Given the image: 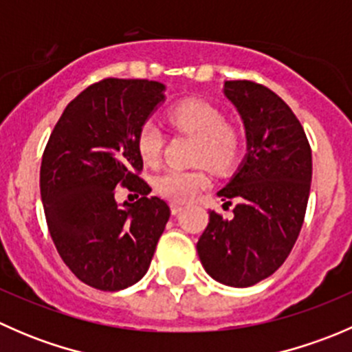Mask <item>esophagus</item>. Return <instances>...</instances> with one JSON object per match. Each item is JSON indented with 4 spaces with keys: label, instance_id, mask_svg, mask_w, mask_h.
I'll use <instances>...</instances> for the list:
<instances>
[{
    "label": "esophagus",
    "instance_id": "34e87169",
    "mask_svg": "<svg viewBox=\"0 0 352 352\" xmlns=\"http://www.w3.org/2000/svg\"><path fill=\"white\" fill-rule=\"evenodd\" d=\"M170 211H172V214H173V216L179 214V212L182 211V206H180V204H175V202H173V204H170Z\"/></svg>",
    "mask_w": 352,
    "mask_h": 352
}]
</instances>
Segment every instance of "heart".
<instances>
[{"label":"heart","mask_w":352,"mask_h":352,"mask_svg":"<svg viewBox=\"0 0 352 352\" xmlns=\"http://www.w3.org/2000/svg\"><path fill=\"white\" fill-rule=\"evenodd\" d=\"M170 119L180 129L199 138L196 162L206 163L212 170H226L239 156L240 141L225 122L218 109L206 102H186L172 110ZM163 131L153 119L141 124L136 146L146 163H156L163 148ZM208 186V175L202 170L166 168L155 179V189L172 202H189Z\"/></svg>","instance_id":"1"}]
</instances>
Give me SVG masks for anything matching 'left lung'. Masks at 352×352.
<instances>
[{"instance_id": "left-lung-1", "label": "left lung", "mask_w": 352, "mask_h": 352, "mask_svg": "<svg viewBox=\"0 0 352 352\" xmlns=\"http://www.w3.org/2000/svg\"><path fill=\"white\" fill-rule=\"evenodd\" d=\"M223 95L242 119L247 153L218 192L223 201H236L233 218L209 211L197 254L214 281L248 287L281 267L300 235L310 196L311 150L293 110L269 88L225 81Z\"/></svg>"}]
</instances>
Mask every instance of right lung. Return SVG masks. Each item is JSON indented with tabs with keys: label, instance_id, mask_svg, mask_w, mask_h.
<instances>
[{
	"label": "right lung",
	"instance_id": "add662e5",
	"mask_svg": "<svg viewBox=\"0 0 352 352\" xmlns=\"http://www.w3.org/2000/svg\"><path fill=\"white\" fill-rule=\"evenodd\" d=\"M166 87L150 80L95 83L67 104L45 146L41 196L59 255L85 285L120 291L136 285L153 258L170 218L163 199L134 173L143 168L138 131L165 102ZM140 192L115 201V187Z\"/></svg>",
	"mask_w": 352,
	"mask_h": 352
}]
</instances>
